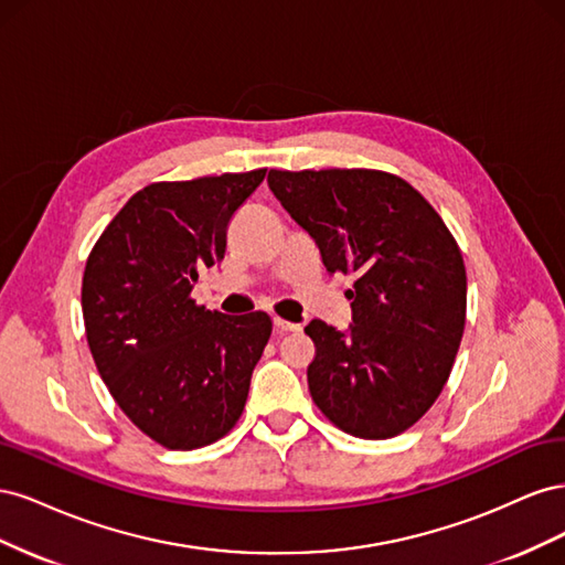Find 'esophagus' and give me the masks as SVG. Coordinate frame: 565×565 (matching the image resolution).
Wrapping results in <instances>:
<instances>
[{
  "label": "esophagus",
  "instance_id": "obj_1",
  "mask_svg": "<svg viewBox=\"0 0 565 565\" xmlns=\"http://www.w3.org/2000/svg\"><path fill=\"white\" fill-rule=\"evenodd\" d=\"M273 324H276V330L280 334H285V332H299L301 330L299 322H289V320H282V318H273Z\"/></svg>",
  "mask_w": 565,
  "mask_h": 565
}]
</instances>
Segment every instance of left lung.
Instances as JSON below:
<instances>
[{"instance_id":"left-lung-1","label":"left lung","mask_w":565,"mask_h":565,"mask_svg":"<svg viewBox=\"0 0 565 565\" xmlns=\"http://www.w3.org/2000/svg\"><path fill=\"white\" fill-rule=\"evenodd\" d=\"M268 185L330 273H353V324H306L309 391L341 431L393 438L446 386L467 320V270L438 212L380 169H270Z\"/></svg>"}]
</instances>
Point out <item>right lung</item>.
Returning a JSON list of instances; mask_svg holds the SVG:
<instances>
[{"instance_id": "add662e5", "label": "right lung", "mask_w": 565, "mask_h": 565, "mask_svg": "<svg viewBox=\"0 0 565 565\" xmlns=\"http://www.w3.org/2000/svg\"><path fill=\"white\" fill-rule=\"evenodd\" d=\"M266 169L158 181L96 241L82 278L84 330L100 380L134 426L169 450L224 438L241 419L270 316H224L191 297L226 254L233 214Z\"/></svg>"}]
</instances>
